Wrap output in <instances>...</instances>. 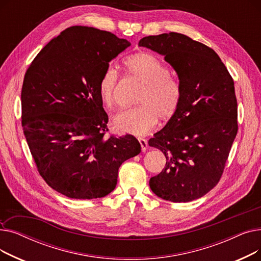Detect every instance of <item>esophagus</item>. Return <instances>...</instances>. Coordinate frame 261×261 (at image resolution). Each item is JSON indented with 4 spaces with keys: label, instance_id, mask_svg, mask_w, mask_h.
<instances>
[{
    "label": "esophagus",
    "instance_id": "esophagus-1",
    "mask_svg": "<svg viewBox=\"0 0 261 261\" xmlns=\"http://www.w3.org/2000/svg\"><path fill=\"white\" fill-rule=\"evenodd\" d=\"M139 142L141 144V147H142V151H146L147 148H148V142L147 140L143 139V138H139Z\"/></svg>",
    "mask_w": 261,
    "mask_h": 261
}]
</instances>
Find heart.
Instances as JSON below:
<instances>
[{
  "label": "heart",
  "instance_id": "1",
  "mask_svg": "<svg viewBox=\"0 0 261 261\" xmlns=\"http://www.w3.org/2000/svg\"><path fill=\"white\" fill-rule=\"evenodd\" d=\"M123 64L131 76L142 82L144 89L138 98L141 106L117 113L113 118L114 126L120 133L145 135L156 126L159 115L167 119L174 114L179 105V91L173 82L167 79L166 68L151 55H131ZM117 82L116 68L112 65L107 66L98 82V93L101 101L109 108L115 103Z\"/></svg>",
  "mask_w": 261,
  "mask_h": 261
}]
</instances>
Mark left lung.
Masks as SVG:
<instances>
[{
    "mask_svg": "<svg viewBox=\"0 0 261 261\" xmlns=\"http://www.w3.org/2000/svg\"><path fill=\"white\" fill-rule=\"evenodd\" d=\"M139 45L164 56L179 78L175 112L148 142L167 161L150 188L171 202L199 199L220 180L238 131L234 80L214 49L185 35L148 36Z\"/></svg>",
    "mask_w": 261,
    "mask_h": 261,
    "instance_id": "8db88e82",
    "label": "left lung"
}]
</instances>
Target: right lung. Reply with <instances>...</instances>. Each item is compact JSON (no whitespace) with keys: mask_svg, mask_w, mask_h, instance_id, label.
Instances as JSON below:
<instances>
[{"mask_svg":"<svg viewBox=\"0 0 261 261\" xmlns=\"http://www.w3.org/2000/svg\"><path fill=\"white\" fill-rule=\"evenodd\" d=\"M130 45L109 32L72 26L51 39L26 71L23 132L41 176L68 198L106 197L121 164L141 152L130 134L105 138L109 117L98 93L109 62Z\"/></svg>","mask_w":261,"mask_h":261,"instance_id":"obj_1","label":"right lung"}]
</instances>
